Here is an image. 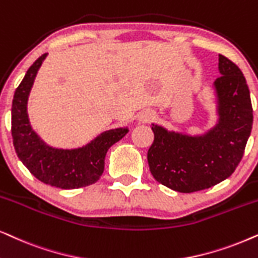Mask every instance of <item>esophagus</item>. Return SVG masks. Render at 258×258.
<instances>
[{
    "label": "esophagus",
    "instance_id": "obj_1",
    "mask_svg": "<svg viewBox=\"0 0 258 258\" xmlns=\"http://www.w3.org/2000/svg\"><path fill=\"white\" fill-rule=\"evenodd\" d=\"M153 118H154V115H153V113H150V112H146L141 116V121H143V122L150 121V119H153Z\"/></svg>",
    "mask_w": 258,
    "mask_h": 258
}]
</instances>
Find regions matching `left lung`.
<instances>
[{
  "mask_svg": "<svg viewBox=\"0 0 258 258\" xmlns=\"http://www.w3.org/2000/svg\"><path fill=\"white\" fill-rule=\"evenodd\" d=\"M215 89L218 123L204 135L168 132L153 124L154 142L147 154L154 179L181 193L210 188L235 172L252 128L250 91L242 71L219 54Z\"/></svg>",
  "mask_w": 258,
  "mask_h": 258,
  "instance_id": "1",
  "label": "left lung"
}]
</instances>
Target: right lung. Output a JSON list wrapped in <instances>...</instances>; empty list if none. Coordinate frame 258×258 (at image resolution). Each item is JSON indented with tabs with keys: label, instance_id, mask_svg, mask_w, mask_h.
I'll return each mask as SVG.
<instances>
[{
	"label": "right lung",
	"instance_id": "right-lung-1",
	"mask_svg": "<svg viewBox=\"0 0 258 258\" xmlns=\"http://www.w3.org/2000/svg\"><path fill=\"white\" fill-rule=\"evenodd\" d=\"M46 56L47 53L35 60L15 90L12 105V136L15 152L27 169L43 183L62 189L92 185L103 174L108 149L129 130H108L77 149H59L46 145L32 129L27 113L29 92Z\"/></svg>",
	"mask_w": 258,
	"mask_h": 258
}]
</instances>
